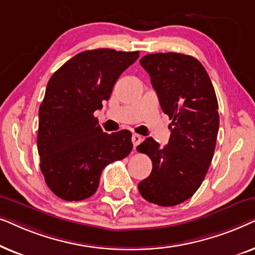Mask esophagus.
<instances>
[{
  "label": "esophagus",
  "instance_id": "34e87169",
  "mask_svg": "<svg viewBox=\"0 0 255 255\" xmlns=\"http://www.w3.org/2000/svg\"><path fill=\"white\" fill-rule=\"evenodd\" d=\"M141 141H142V137H141V135H139V134H137V133L132 134V142H133L134 148L137 147V146H138L139 144H140Z\"/></svg>",
  "mask_w": 255,
  "mask_h": 255
}]
</instances>
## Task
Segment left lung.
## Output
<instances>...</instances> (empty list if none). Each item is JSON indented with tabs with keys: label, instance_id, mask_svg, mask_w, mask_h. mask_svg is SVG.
<instances>
[{
	"label": "left lung",
	"instance_id": "obj_1",
	"mask_svg": "<svg viewBox=\"0 0 255 255\" xmlns=\"http://www.w3.org/2000/svg\"><path fill=\"white\" fill-rule=\"evenodd\" d=\"M140 65L172 123L168 144L160 147L149 137L137 147L153 165L138 189L149 203L173 207L196 193L210 167L219 128L217 97L205 68L191 55L147 54Z\"/></svg>",
	"mask_w": 255,
	"mask_h": 255
}]
</instances>
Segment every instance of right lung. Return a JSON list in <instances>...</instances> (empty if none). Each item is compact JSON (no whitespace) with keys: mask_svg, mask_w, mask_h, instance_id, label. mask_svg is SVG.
I'll list each match as a JSON object with an SVG mask.
<instances>
[{"mask_svg":"<svg viewBox=\"0 0 255 255\" xmlns=\"http://www.w3.org/2000/svg\"><path fill=\"white\" fill-rule=\"evenodd\" d=\"M138 57V51H85L51 76L39 108L37 146L45 182L62 200L95 194L104 167L127 158L133 147L130 131L106 133L94 113Z\"/></svg>","mask_w":255,"mask_h":255,"instance_id":"obj_1","label":"right lung"}]
</instances>
